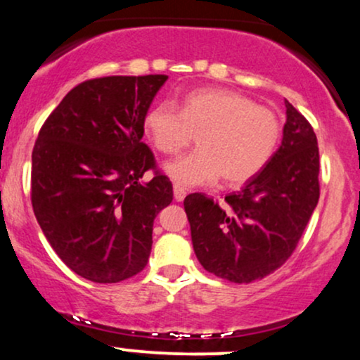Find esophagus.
<instances>
[{"instance_id": "1", "label": "esophagus", "mask_w": 360, "mask_h": 360, "mask_svg": "<svg viewBox=\"0 0 360 360\" xmlns=\"http://www.w3.org/2000/svg\"><path fill=\"white\" fill-rule=\"evenodd\" d=\"M186 198V189L181 188V186H174V200L176 201H183Z\"/></svg>"}]
</instances>
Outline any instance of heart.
<instances>
[{
    "mask_svg": "<svg viewBox=\"0 0 360 360\" xmlns=\"http://www.w3.org/2000/svg\"><path fill=\"white\" fill-rule=\"evenodd\" d=\"M146 131L157 150L174 155L194 137L193 154L166 164V172L181 188L213 184L240 186L269 164L283 137L279 113L232 89L205 88L188 93L177 110L157 103L146 115Z\"/></svg>",
    "mask_w": 360,
    "mask_h": 360,
    "instance_id": "b5f03b06",
    "label": "heart"
}]
</instances>
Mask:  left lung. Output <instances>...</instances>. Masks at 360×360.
<instances>
[{"label": "left lung", "instance_id": "left-lung-1", "mask_svg": "<svg viewBox=\"0 0 360 360\" xmlns=\"http://www.w3.org/2000/svg\"><path fill=\"white\" fill-rule=\"evenodd\" d=\"M313 127L286 101L283 142L266 167L218 203L186 196L193 249L201 266L230 283H252L291 257L320 198Z\"/></svg>", "mask_w": 360, "mask_h": 360}]
</instances>
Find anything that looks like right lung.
I'll list each match as a JSON object with an SVG mask.
<instances>
[{"mask_svg": "<svg viewBox=\"0 0 360 360\" xmlns=\"http://www.w3.org/2000/svg\"><path fill=\"white\" fill-rule=\"evenodd\" d=\"M167 76H106L77 84L40 128L32 152V206L69 269L120 283L147 266L157 213L172 184L157 171L143 122ZM147 170L155 176L147 184Z\"/></svg>", "mask_w": 360, "mask_h": 360, "instance_id": "obj_1", "label": "right lung"}]
</instances>
